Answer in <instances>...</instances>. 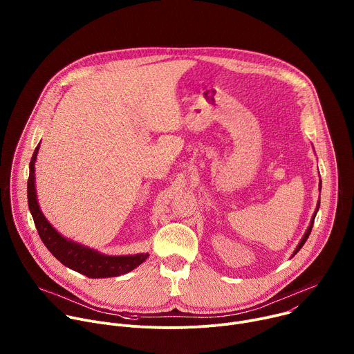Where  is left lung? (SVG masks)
<instances>
[{"label":"left lung","mask_w":354,"mask_h":354,"mask_svg":"<svg viewBox=\"0 0 354 354\" xmlns=\"http://www.w3.org/2000/svg\"><path fill=\"white\" fill-rule=\"evenodd\" d=\"M319 190H321V183H319ZM318 209H319V201H318V206H317V210H315V213H314V216H313V220H311V223H310V227H308V230L306 231V234H304V236H302V239L299 241V243H298V246L295 248V250H294V254H292V257L297 254V252L302 248V245L306 243V241L308 239V236H310V234H311V230H313V225H314V220H315V216H317V213H318Z\"/></svg>","instance_id":"1"}]
</instances>
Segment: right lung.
Masks as SVG:
<instances>
[{
  "label": "right lung",
  "instance_id": "right-lung-1",
  "mask_svg": "<svg viewBox=\"0 0 354 354\" xmlns=\"http://www.w3.org/2000/svg\"><path fill=\"white\" fill-rule=\"evenodd\" d=\"M37 145L32 156L29 164V179H28V205L30 214L33 217L36 230L39 232L40 239L46 245V248L52 252V255L60 261L64 266L86 276L91 279H104V277H116L120 274H126L141 265L148 254H137L129 257H109L99 254L97 250L73 242L64 238L57 230L50 224L43 216L37 197H36V186H35V161L37 157Z\"/></svg>",
  "mask_w": 354,
  "mask_h": 354
}]
</instances>
